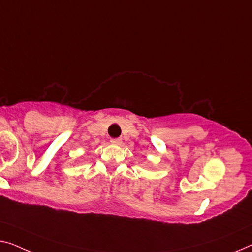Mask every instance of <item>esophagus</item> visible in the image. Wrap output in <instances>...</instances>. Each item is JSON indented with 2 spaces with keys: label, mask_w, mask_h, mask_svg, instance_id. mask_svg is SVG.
Here are the masks:
<instances>
[{
  "label": "esophagus",
  "mask_w": 252,
  "mask_h": 252,
  "mask_svg": "<svg viewBox=\"0 0 252 252\" xmlns=\"http://www.w3.org/2000/svg\"><path fill=\"white\" fill-rule=\"evenodd\" d=\"M111 142H112V144H114V145H121V144H122V139H121V138L112 139Z\"/></svg>",
  "instance_id": "obj_1"
}]
</instances>
